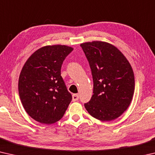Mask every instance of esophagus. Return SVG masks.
Returning a JSON list of instances; mask_svg holds the SVG:
<instances>
[{
    "label": "esophagus",
    "mask_w": 155,
    "mask_h": 155,
    "mask_svg": "<svg viewBox=\"0 0 155 155\" xmlns=\"http://www.w3.org/2000/svg\"><path fill=\"white\" fill-rule=\"evenodd\" d=\"M79 98V96H78V94H74L72 95V101L73 102H75L77 101Z\"/></svg>",
    "instance_id": "esophagus-1"
}]
</instances>
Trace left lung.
Returning <instances> with one entry per match:
<instances>
[{
	"mask_svg": "<svg viewBox=\"0 0 155 155\" xmlns=\"http://www.w3.org/2000/svg\"><path fill=\"white\" fill-rule=\"evenodd\" d=\"M88 60L94 89L84 105L91 116L101 121L120 117L132 101L135 77L132 67L116 47L101 41L81 44Z\"/></svg>",
	"mask_w": 155,
	"mask_h": 155,
	"instance_id": "8db88e82",
	"label": "left lung"
}]
</instances>
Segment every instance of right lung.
<instances>
[{
	"label": "right lung",
	"instance_id": "right-lung-1",
	"mask_svg": "<svg viewBox=\"0 0 155 155\" xmlns=\"http://www.w3.org/2000/svg\"><path fill=\"white\" fill-rule=\"evenodd\" d=\"M72 51L65 45L44 46L31 54L21 70L20 98L26 112L37 122L51 124L59 121L71 102L61 68Z\"/></svg>",
	"mask_w": 155,
	"mask_h": 155
}]
</instances>
